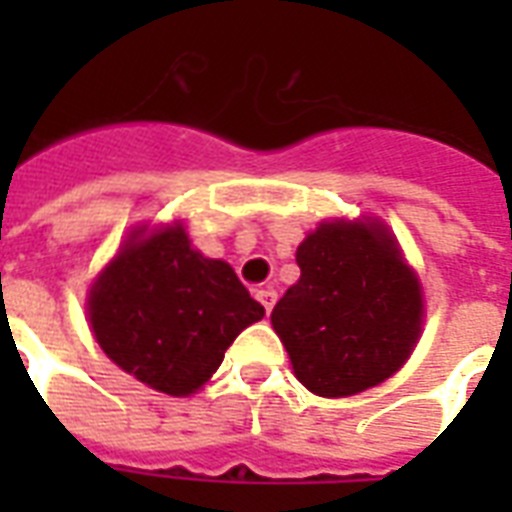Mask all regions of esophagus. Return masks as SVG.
<instances>
[{"instance_id": "1", "label": "esophagus", "mask_w": 512, "mask_h": 512, "mask_svg": "<svg viewBox=\"0 0 512 512\" xmlns=\"http://www.w3.org/2000/svg\"><path fill=\"white\" fill-rule=\"evenodd\" d=\"M255 297L257 300H260V305H263L265 308V313H271L273 311V305H276V289H271V287H260L255 292Z\"/></svg>"}]
</instances>
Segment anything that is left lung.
<instances>
[{
  "label": "left lung",
  "instance_id": "1",
  "mask_svg": "<svg viewBox=\"0 0 512 512\" xmlns=\"http://www.w3.org/2000/svg\"><path fill=\"white\" fill-rule=\"evenodd\" d=\"M300 279L271 313L297 380L342 398L398 372L420 337V281L385 228L324 223L297 247Z\"/></svg>",
  "mask_w": 512,
  "mask_h": 512
}]
</instances>
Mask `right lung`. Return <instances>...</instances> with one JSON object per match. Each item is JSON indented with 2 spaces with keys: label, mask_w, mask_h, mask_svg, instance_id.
<instances>
[{
  "label": "right lung",
  "mask_w": 512,
  "mask_h": 512,
  "mask_svg": "<svg viewBox=\"0 0 512 512\" xmlns=\"http://www.w3.org/2000/svg\"><path fill=\"white\" fill-rule=\"evenodd\" d=\"M263 316L231 265L191 249L183 225L127 241L90 292L100 348L167 396L199 390L241 329Z\"/></svg>",
  "instance_id": "1"
}]
</instances>
